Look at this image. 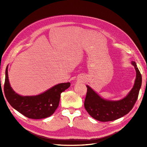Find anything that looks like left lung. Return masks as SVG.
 Here are the masks:
<instances>
[{"instance_id":"1","label":"left lung","mask_w":147,"mask_h":147,"mask_svg":"<svg viewBox=\"0 0 147 147\" xmlns=\"http://www.w3.org/2000/svg\"><path fill=\"white\" fill-rule=\"evenodd\" d=\"M136 71L134 85L128 94L119 100H109L100 97L88 85L84 106L88 113L98 121H114L127 114L137 100L142 85V75L135 62H132Z\"/></svg>"}]
</instances>
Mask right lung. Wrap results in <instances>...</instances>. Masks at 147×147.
<instances>
[{
	"instance_id": "1",
	"label": "right lung",
	"mask_w": 147,
	"mask_h": 147,
	"mask_svg": "<svg viewBox=\"0 0 147 147\" xmlns=\"http://www.w3.org/2000/svg\"><path fill=\"white\" fill-rule=\"evenodd\" d=\"M70 86L69 82L63 83L37 96H22L16 93L10 86L7 66L3 90L8 103L18 112L29 118L42 119L54 113L59 106L61 92Z\"/></svg>"
}]
</instances>
